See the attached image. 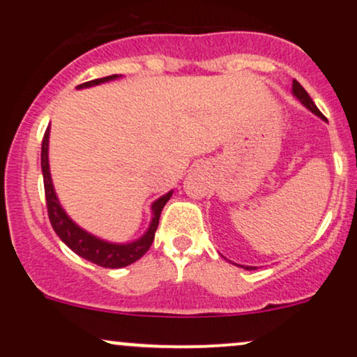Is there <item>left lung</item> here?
<instances>
[{
    "instance_id": "1",
    "label": "left lung",
    "mask_w": 357,
    "mask_h": 357,
    "mask_svg": "<svg viewBox=\"0 0 357 357\" xmlns=\"http://www.w3.org/2000/svg\"><path fill=\"white\" fill-rule=\"evenodd\" d=\"M292 93H294V96L297 97L298 100L302 102V104L305 105L307 109H309V110H312V112L315 114V116H319V117H321V119H324V116H322V114H321V110H319L317 107H315V104H314V102H312V99H310V96H309V93L305 92V89L302 87V85L298 84L297 80H294V82H292ZM324 121H326V119H324ZM243 268H247V270H252V267H243Z\"/></svg>"
}]
</instances>
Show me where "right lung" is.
<instances>
[{
  "label": "right lung",
  "mask_w": 357,
  "mask_h": 357,
  "mask_svg": "<svg viewBox=\"0 0 357 357\" xmlns=\"http://www.w3.org/2000/svg\"><path fill=\"white\" fill-rule=\"evenodd\" d=\"M114 79H117V75H109L104 77V79L85 82V84H80L77 89L92 87V85L104 84V82ZM48 137H50V127L45 130V136L42 141V171L48 218H50L53 230H55L56 235L60 236V240L63 241L72 252H75L77 255L85 258V260L92 261V264L99 265V267L122 268L134 264V261L144 255L147 250L151 248V245H153L154 233L158 230L159 218H161V211L162 208H165V204L169 202L173 191L166 192L165 196H161V198L155 199L153 203V220H151L147 231L139 240L132 241V243H109V241L97 238V236L82 230L79 225L73 223V221L68 218L67 213L63 211V208H61L59 198H56L55 190H53L52 184L50 166H48Z\"/></svg>",
  "instance_id": "add662e5"
}]
</instances>
